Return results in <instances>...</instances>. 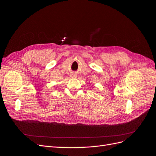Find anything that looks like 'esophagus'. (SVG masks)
I'll use <instances>...</instances> for the list:
<instances>
[{
  "mask_svg": "<svg viewBox=\"0 0 156 156\" xmlns=\"http://www.w3.org/2000/svg\"><path fill=\"white\" fill-rule=\"evenodd\" d=\"M72 77H75V75H72Z\"/></svg>",
  "mask_w": 156,
  "mask_h": 156,
  "instance_id": "1",
  "label": "esophagus"
}]
</instances>
